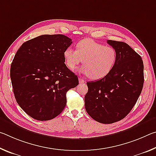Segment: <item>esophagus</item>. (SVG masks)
<instances>
[{"mask_svg":"<svg viewBox=\"0 0 156 156\" xmlns=\"http://www.w3.org/2000/svg\"><path fill=\"white\" fill-rule=\"evenodd\" d=\"M78 80H79V83H80V84H83V83H85V81H84L83 78H82L81 77H80L78 78Z\"/></svg>","mask_w":156,"mask_h":156,"instance_id":"esophagus-1","label":"esophagus"}]
</instances>
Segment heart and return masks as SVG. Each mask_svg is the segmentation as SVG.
I'll use <instances>...</instances> for the list:
<instances>
[{"mask_svg":"<svg viewBox=\"0 0 156 156\" xmlns=\"http://www.w3.org/2000/svg\"><path fill=\"white\" fill-rule=\"evenodd\" d=\"M65 65L74 70L83 62L80 72L91 79L99 80L112 72L117 62L118 54L115 48L98 43L92 39H83L76 44V50L69 47L63 53Z\"/></svg>","mask_w":156,"mask_h":156,"instance_id":"obj_1","label":"heart"}]
</instances>
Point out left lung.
Returning a JSON list of instances; mask_svg holds the SVG:
<instances>
[{"label":"left lung","mask_w":156,"mask_h":156,"mask_svg":"<svg viewBox=\"0 0 156 156\" xmlns=\"http://www.w3.org/2000/svg\"><path fill=\"white\" fill-rule=\"evenodd\" d=\"M118 54L114 68L105 78L87 83L84 107L97 122L112 124L127 115L136 103L144 84L142 58L124 42L107 41Z\"/></svg>","instance_id":"1"}]
</instances>
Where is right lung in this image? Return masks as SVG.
Returning <instances> with one entry per match:
<instances>
[{
	"instance_id": "add662e5",
	"label": "right lung",
	"mask_w": 156,
	"mask_h": 156,
	"mask_svg": "<svg viewBox=\"0 0 156 156\" xmlns=\"http://www.w3.org/2000/svg\"><path fill=\"white\" fill-rule=\"evenodd\" d=\"M72 43L62 34L42 35L26 41L10 69L14 96L34 119H54L65 109L66 93L78 84V76L65 64L63 53Z\"/></svg>"
}]
</instances>
